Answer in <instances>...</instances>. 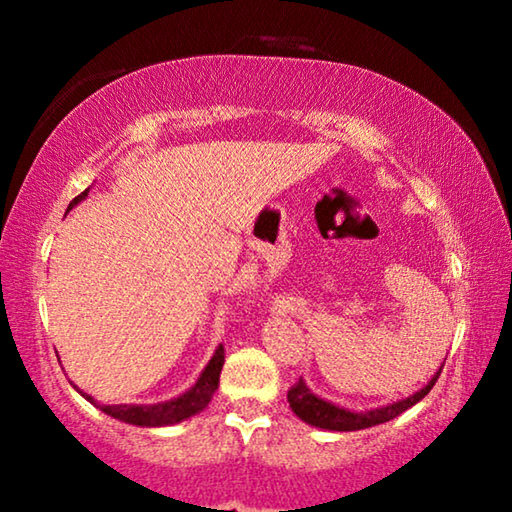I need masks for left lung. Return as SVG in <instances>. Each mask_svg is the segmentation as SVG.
I'll return each instance as SVG.
<instances>
[{"label":"left lung","instance_id":"obj_1","mask_svg":"<svg viewBox=\"0 0 512 512\" xmlns=\"http://www.w3.org/2000/svg\"><path fill=\"white\" fill-rule=\"evenodd\" d=\"M443 366H440L438 373L412 396L403 398V401L382 405V408H373V410L356 412V410L340 408V405H335L331 401H324V398H319L310 387H307L303 377H300L298 384H293L286 398H289V405L291 410L296 412V417L303 419L305 424L317 426V429H324V431H361V429H370V426L389 422V419L398 417L401 412L410 410L412 405L422 401V398L433 389V384L438 382Z\"/></svg>","mask_w":512,"mask_h":512}]
</instances>
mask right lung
<instances>
[{
	"instance_id": "right-lung-1",
	"label": "right lung",
	"mask_w": 512,
	"mask_h": 512,
	"mask_svg": "<svg viewBox=\"0 0 512 512\" xmlns=\"http://www.w3.org/2000/svg\"><path fill=\"white\" fill-rule=\"evenodd\" d=\"M90 188H86L79 198L72 200V205L69 209L79 205L81 200H86ZM67 209V212H69ZM223 345L216 347V352L209 363L202 370L198 380L188 391L184 394L172 398V401H163V403H153V405H137V403H121V405H104V403H97L93 396L90 394H83L79 389V394L86 398L95 405V408H100L104 415L118 419V422H125V424H132V426H170V424H179L184 422V419L198 415L209 405L212 401V396L216 394V389H219V377H221V368H223Z\"/></svg>"
}]
</instances>
